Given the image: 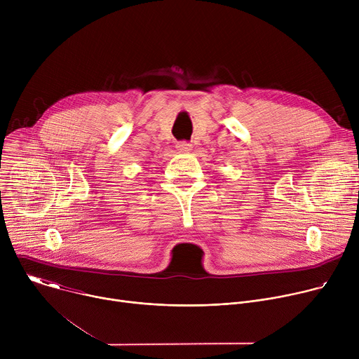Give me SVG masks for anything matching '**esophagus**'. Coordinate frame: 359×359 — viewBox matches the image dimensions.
Returning a JSON list of instances; mask_svg holds the SVG:
<instances>
[{
  "mask_svg": "<svg viewBox=\"0 0 359 359\" xmlns=\"http://www.w3.org/2000/svg\"><path fill=\"white\" fill-rule=\"evenodd\" d=\"M176 149L180 151V153H189L191 150V144L187 143V142H179L176 144Z\"/></svg>",
  "mask_w": 359,
  "mask_h": 359,
  "instance_id": "obj_1",
  "label": "esophagus"
}]
</instances>
